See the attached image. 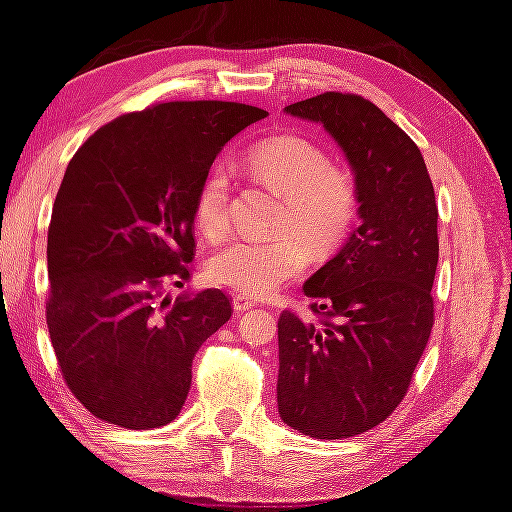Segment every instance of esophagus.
I'll return each mask as SVG.
<instances>
[{
    "mask_svg": "<svg viewBox=\"0 0 512 512\" xmlns=\"http://www.w3.org/2000/svg\"><path fill=\"white\" fill-rule=\"evenodd\" d=\"M257 302H255V297H248V295H235L232 297V309H235L237 313H244V311H248V309H253Z\"/></svg>",
    "mask_w": 512,
    "mask_h": 512,
    "instance_id": "34e87169",
    "label": "esophagus"
}]
</instances>
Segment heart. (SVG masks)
Here are the masks:
<instances>
[{
	"mask_svg": "<svg viewBox=\"0 0 512 512\" xmlns=\"http://www.w3.org/2000/svg\"><path fill=\"white\" fill-rule=\"evenodd\" d=\"M244 163L262 188L282 199L277 230L284 235L271 241H230L210 257L208 275L239 295L264 297L306 271V243L324 255L349 237L358 219L360 194L347 167L329 161L322 145L300 134L259 141L250 147ZM194 217L208 239L226 235L230 176L221 165H212L203 176Z\"/></svg>",
	"mask_w": 512,
	"mask_h": 512,
	"instance_id": "b5f03b06",
	"label": "heart"
}]
</instances>
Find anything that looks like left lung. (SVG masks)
<instances>
[{
  "instance_id": "1",
  "label": "left lung",
  "mask_w": 512,
  "mask_h": 512,
  "mask_svg": "<svg viewBox=\"0 0 512 512\" xmlns=\"http://www.w3.org/2000/svg\"><path fill=\"white\" fill-rule=\"evenodd\" d=\"M286 114L320 123L351 165L360 226L304 284L320 322H277V410L313 439L371 430L407 394L434 324L439 208L423 154L374 102L327 91Z\"/></svg>"
}]
</instances>
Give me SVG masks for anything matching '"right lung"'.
Segmentation results:
<instances>
[{
	"instance_id": "add662e5",
	"label": "right lung",
	"mask_w": 512,
	"mask_h": 512,
	"mask_svg": "<svg viewBox=\"0 0 512 512\" xmlns=\"http://www.w3.org/2000/svg\"><path fill=\"white\" fill-rule=\"evenodd\" d=\"M259 107L161 102L118 116L80 147L53 203L46 324L64 383L100 421L150 430L188 398L194 353L230 320L219 288L190 280L203 176Z\"/></svg>"
}]
</instances>
